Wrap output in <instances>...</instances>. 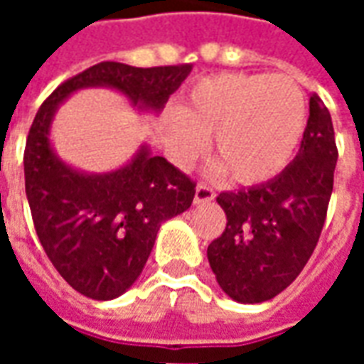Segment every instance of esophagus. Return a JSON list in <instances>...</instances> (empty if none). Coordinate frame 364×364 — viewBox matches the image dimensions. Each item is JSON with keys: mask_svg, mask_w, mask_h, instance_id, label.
<instances>
[{"mask_svg": "<svg viewBox=\"0 0 364 364\" xmlns=\"http://www.w3.org/2000/svg\"><path fill=\"white\" fill-rule=\"evenodd\" d=\"M214 197H216V193H214L213 187H208L205 183H198L197 191H195V203L197 205H200V203H210Z\"/></svg>", "mask_w": 364, "mask_h": 364, "instance_id": "1", "label": "esophagus"}]
</instances>
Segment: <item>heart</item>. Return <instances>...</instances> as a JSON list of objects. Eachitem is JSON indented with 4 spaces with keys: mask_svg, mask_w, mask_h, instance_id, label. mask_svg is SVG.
Segmentation results:
<instances>
[{
    "mask_svg": "<svg viewBox=\"0 0 364 364\" xmlns=\"http://www.w3.org/2000/svg\"><path fill=\"white\" fill-rule=\"evenodd\" d=\"M306 127V99L289 75L220 74L200 80L167 120V146L179 166L203 154L214 136V159L232 181L257 185L289 166Z\"/></svg>",
    "mask_w": 364,
    "mask_h": 364,
    "instance_id": "b5f03b06",
    "label": "heart"
}]
</instances>
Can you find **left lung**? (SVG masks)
<instances>
[{"instance_id":"8db88e82","label":"left lung","mask_w":364,"mask_h":364,"mask_svg":"<svg viewBox=\"0 0 364 364\" xmlns=\"http://www.w3.org/2000/svg\"><path fill=\"white\" fill-rule=\"evenodd\" d=\"M336 164L333 122L328 107L312 93L294 161L271 181L216 197L228 222L206 255L230 298L265 302L300 274L328 216Z\"/></svg>"}]
</instances>
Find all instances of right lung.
<instances>
[{
    "mask_svg": "<svg viewBox=\"0 0 364 364\" xmlns=\"http://www.w3.org/2000/svg\"><path fill=\"white\" fill-rule=\"evenodd\" d=\"M189 72L191 64L134 68L99 62L60 83L36 112L23 156L28 206L48 259L83 296L111 300L130 289L161 222L189 208L197 183L148 150L119 171L80 173L52 154V114L70 93L91 85H109L134 105L159 111Z\"/></svg>",
    "mask_w": 364,
    "mask_h": 364,
    "instance_id": "right-lung-1",
    "label": "right lung"
}]
</instances>
